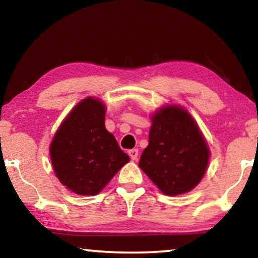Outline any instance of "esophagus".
Masks as SVG:
<instances>
[{
  "label": "esophagus",
  "mask_w": 258,
  "mask_h": 258,
  "mask_svg": "<svg viewBox=\"0 0 258 258\" xmlns=\"http://www.w3.org/2000/svg\"><path fill=\"white\" fill-rule=\"evenodd\" d=\"M128 154H129L130 158H132L133 161H135V160H137V156H139V150H137V149H132V150L128 151Z\"/></svg>",
  "instance_id": "esophagus-1"
}]
</instances>
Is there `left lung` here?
<instances>
[{
	"instance_id": "1",
	"label": "left lung",
	"mask_w": 258,
	"mask_h": 258,
	"mask_svg": "<svg viewBox=\"0 0 258 258\" xmlns=\"http://www.w3.org/2000/svg\"><path fill=\"white\" fill-rule=\"evenodd\" d=\"M149 144L139 167L165 195L192 190L206 174L210 151L195 119L178 105L151 116Z\"/></svg>"
}]
</instances>
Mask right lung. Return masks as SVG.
<instances>
[{
  "mask_svg": "<svg viewBox=\"0 0 258 258\" xmlns=\"http://www.w3.org/2000/svg\"><path fill=\"white\" fill-rule=\"evenodd\" d=\"M104 118V104L87 97L69 112L50 144L56 176L77 195H97L130 161L105 129Z\"/></svg>",
  "mask_w": 258,
  "mask_h": 258,
  "instance_id": "obj_1",
  "label": "right lung"
}]
</instances>
